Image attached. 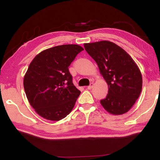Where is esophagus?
Masks as SVG:
<instances>
[{
  "mask_svg": "<svg viewBox=\"0 0 160 160\" xmlns=\"http://www.w3.org/2000/svg\"><path fill=\"white\" fill-rule=\"evenodd\" d=\"M93 85H94V83H93V82H91V83H90V85L88 87V90H91V89L92 88Z\"/></svg>",
  "mask_w": 160,
  "mask_h": 160,
  "instance_id": "34e87169",
  "label": "esophagus"
}]
</instances>
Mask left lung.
<instances>
[{
	"label": "left lung",
	"instance_id": "1",
	"mask_svg": "<svg viewBox=\"0 0 160 160\" xmlns=\"http://www.w3.org/2000/svg\"><path fill=\"white\" fill-rule=\"evenodd\" d=\"M88 53L98 66L109 90L100 101L113 115L123 114L131 109L141 92V72L131 56L117 44L109 41L84 44Z\"/></svg>",
	"mask_w": 160,
	"mask_h": 160
}]
</instances>
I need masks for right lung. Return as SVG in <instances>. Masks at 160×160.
Returning a JSON list of instances; mask_svg holds the SVG:
<instances>
[{
    "label": "right lung",
    "mask_w": 160,
    "mask_h": 160,
    "mask_svg": "<svg viewBox=\"0 0 160 160\" xmlns=\"http://www.w3.org/2000/svg\"><path fill=\"white\" fill-rule=\"evenodd\" d=\"M83 48L56 46L42 51L29 64L23 85L28 101L42 118L59 121L73 109L80 91L72 83L68 66Z\"/></svg>",
    "instance_id": "add662e5"
}]
</instances>
